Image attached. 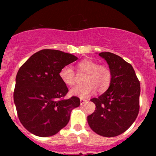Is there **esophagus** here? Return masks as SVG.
I'll return each mask as SVG.
<instances>
[{
	"mask_svg": "<svg viewBox=\"0 0 156 156\" xmlns=\"http://www.w3.org/2000/svg\"><path fill=\"white\" fill-rule=\"evenodd\" d=\"M80 105H83L84 103H85V102H87V100H85V99H81V98H80Z\"/></svg>",
	"mask_w": 156,
	"mask_h": 156,
	"instance_id": "obj_1",
	"label": "esophagus"
}]
</instances>
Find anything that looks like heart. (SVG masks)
Listing matches in <instances>:
<instances>
[{
  "instance_id": "obj_1",
  "label": "heart",
  "mask_w": 156,
  "mask_h": 156,
  "mask_svg": "<svg viewBox=\"0 0 156 156\" xmlns=\"http://www.w3.org/2000/svg\"><path fill=\"white\" fill-rule=\"evenodd\" d=\"M77 72L87 74L83 79L84 85L78 86L71 89L70 94L78 98H87L95 92L103 93L110 87L112 79V71L105 65L99 64L91 59H84L76 66ZM59 78L65 85L72 87L76 83V73L69 66H64L61 69Z\"/></svg>"
}]
</instances>
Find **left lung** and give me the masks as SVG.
Returning <instances> with one entry per match:
<instances>
[{"label": "left lung", "instance_id": "obj_1", "mask_svg": "<svg viewBox=\"0 0 156 156\" xmlns=\"http://www.w3.org/2000/svg\"><path fill=\"white\" fill-rule=\"evenodd\" d=\"M99 55L108 63L112 79L106 92L91 100L96 108L87 121L96 133L114 137L126 131L136 119L140 83L131 64L120 56L110 52Z\"/></svg>", "mask_w": 156, "mask_h": 156}]
</instances>
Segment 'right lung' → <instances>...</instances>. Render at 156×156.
<instances>
[{
	"instance_id": "add662e5",
	"label": "right lung",
	"mask_w": 156,
	"mask_h": 156,
	"mask_svg": "<svg viewBox=\"0 0 156 156\" xmlns=\"http://www.w3.org/2000/svg\"><path fill=\"white\" fill-rule=\"evenodd\" d=\"M78 59L57 50H41L21 66L16 76L14 101L24 128L36 136H51L69 122L72 109L80 105L59 78L62 67Z\"/></svg>"
}]
</instances>
